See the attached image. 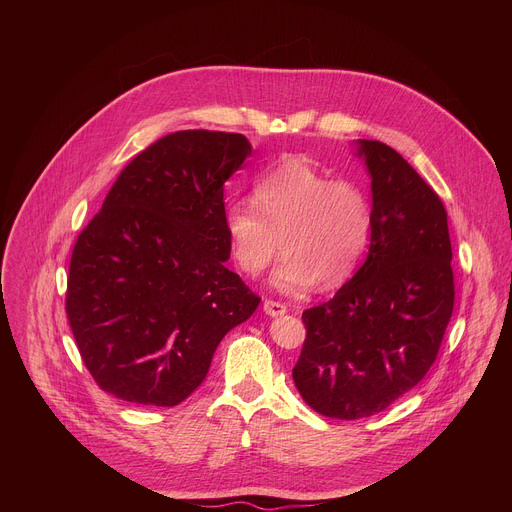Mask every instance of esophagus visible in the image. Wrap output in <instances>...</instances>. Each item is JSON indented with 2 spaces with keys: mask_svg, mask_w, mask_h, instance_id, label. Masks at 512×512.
<instances>
[{
  "mask_svg": "<svg viewBox=\"0 0 512 512\" xmlns=\"http://www.w3.org/2000/svg\"><path fill=\"white\" fill-rule=\"evenodd\" d=\"M263 310L267 316L271 318H277V316H283L287 312V306L281 304V302H273V300H265L263 302Z\"/></svg>",
  "mask_w": 512,
  "mask_h": 512,
  "instance_id": "esophagus-1",
  "label": "esophagus"
}]
</instances>
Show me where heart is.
I'll list each match as a JSON object with an SVG mask.
<instances>
[{"label": "heart", "mask_w": 512, "mask_h": 512, "mask_svg": "<svg viewBox=\"0 0 512 512\" xmlns=\"http://www.w3.org/2000/svg\"><path fill=\"white\" fill-rule=\"evenodd\" d=\"M373 229L371 202L360 186L330 180L308 160L294 158L253 188V204L235 202L225 231L237 267L257 277L281 249L273 285L304 294L316 283L342 285L356 271Z\"/></svg>", "instance_id": "1"}]
</instances>
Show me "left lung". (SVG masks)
<instances>
[{
    "instance_id": "1",
    "label": "left lung",
    "mask_w": 512,
    "mask_h": 512,
    "mask_svg": "<svg viewBox=\"0 0 512 512\" xmlns=\"http://www.w3.org/2000/svg\"><path fill=\"white\" fill-rule=\"evenodd\" d=\"M373 192L364 265L330 302L302 314L294 383L320 415L385 411L431 369L454 312L448 212L387 143L358 139Z\"/></svg>"
}]
</instances>
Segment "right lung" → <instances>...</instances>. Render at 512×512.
<instances>
[{
	"label": "right lung",
	"instance_id": "obj_1",
	"mask_svg": "<svg viewBox=\"0 0 512 512\" xmlns=\"http://www.w3.org/2000/svg\"><path fill=\"white\" fill-rule=\"evenodd\" d=\"M249 154L241 133H170L121 170L79 235L66 316L105 393L182 403L225 334L257 310L261 298L225 265V182Z\"/></svg>",
	"mask_w": 512,
	"mask_h": 512
}]
</instances>
